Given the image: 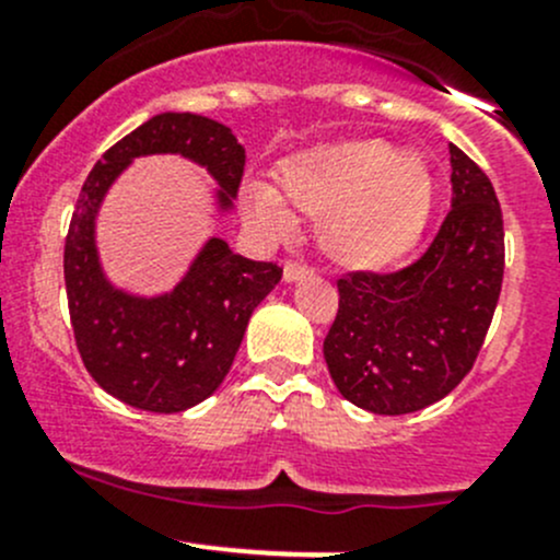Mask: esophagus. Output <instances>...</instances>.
<instances>
[{
  "instance_id": "34e87169",
  "label": "esophagus",
  "mask_w": 560,
  "mask_h": 560,
  "mask_svg": "<svg viewBox=\"0 0 560 560\" xmlns=\"http://www.w3.org/2000/svg\"><path fill=\"white\" fill-rule=\"evenodd\" d=\"M312 273V268H308V265H303V262H287L284 265V281H298V279H306V276Z\"/></svg>"
}]
</instances>
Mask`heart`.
Masks as SVG:
<instances>
[{
    "label": "heart",
    "mask_w": 560,
    "mask_h": 560,
    "mask_svg": "<svg viewBox=\"0 0 560 560\" xmlns=\"http://www.w3.org/2000/svg\"><path fill=\"white\" fill-rule=\"evenodd\" d=\"M276 189L248 186L244 217L287 235L295 217L316 219V244L332 265L358 273L398 268L422 241L436 175L428 156L380 138L322 143L279 162Z\"/></svg>",
    "instance_id": "obj_1"
}]
</instances>
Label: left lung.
<instances>
[{
  "label": "left lung",
  "mask_w": 560,
  "mask_h": 560,
  "mask_svg": "<svg viewBox=\"0 0 560 560\" xmlns=\"http://www.w3.org/2000/svg\"><path fill=\"white\" fill-rule=\"evenodd\" d=\"M453 208L417 262L343 273L325 363L338 393L374 415L436 404L471 371L504 281V219L482 167L450 145Z\"/></svg>",
  "instance_id": "left-lung-1"
}]
</instances>
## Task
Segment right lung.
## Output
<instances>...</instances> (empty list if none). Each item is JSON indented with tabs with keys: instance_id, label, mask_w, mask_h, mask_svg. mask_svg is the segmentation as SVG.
<instances>
[{
	"instance_id": "1",
	"label": "right lung",
	"mask_w": 560,
	"mask_h": 560,
	"mask_svg": "<svg viewBox=\"0 0 560 560\" xmlns=\"http://www.w3.org/2000/svg\"><path fill=\"white\" fill-rule=\"evenodd\" d=\"M180 154L217 178L222 211L233 208L246 151L230 127L197 113H160L105 151L83 184L65 241L70 322L83 365L105 393L156 415L200 404L228 376L248 316L281 281L276 262L241 257L228 241L200 248L173 292L129 295L105 279L94 219L113 180L135 156Z\"/></svg>"
}]
</instances>
